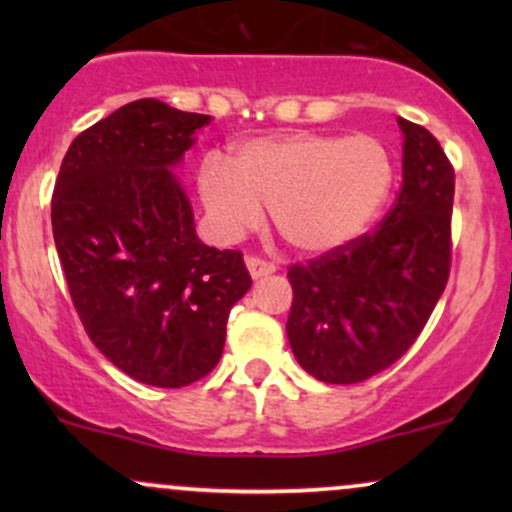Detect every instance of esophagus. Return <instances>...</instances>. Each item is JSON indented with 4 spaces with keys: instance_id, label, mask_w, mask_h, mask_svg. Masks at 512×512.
Returning a JSON list of instances; mask_svg holds the SVG:
<instances>
[{
    "instance_id": "esophagus-1",
    "label": "esophagus",
    "mask_w": 512,
    "mask_h": 512,
    "mask_svg": "<svg viewBox=\"0 0 512 512\" xmlns=\"http://www.w3.org/2000/svg\"><path fill=\"white\" fill-rule=\"evenodd\" d=\"M245 264H248V269H250L252 279H260V276L272 274L274 269H276V267H274V262L262 260V257H255V255H248V257H245Z\"/></svg>"
}]
</instances>
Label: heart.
Returning a JSON list of instances; mask_svg holds the SVG:
<instances>
[{
    "label": "heart",
    "mask_w": 512,
    "mask_h": 512,
    "mask_svg": "<svg viewBox=\"0 0 512 512\" xmlns=\"http://www.w3.org/2000/svg\"><path fill=\"white\" fill-rule=\"evenodd\" d=\"M392 185L390 149L370 134L252 139L238 144L226 163L209 156L199 168V195L216 236L240 238L269 207L281 238L313 255L366 233Z\"/></svg>",
    "instance_id": "1"
}]
</instances>
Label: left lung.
<instances>
[{"label": "left lung", "instance_id": "8db88e82", "mask_svg": "<svg viewBox=\"0 0 512 512\" xmlns=\"http://www.w3.org/2000/svg\"><path fill=\"white\" fill-rule=\"evenodd\" d=\"M402 187L370 233L289 267L286 334L303 370L354 385L399 361L443 296L452 262L455 168L426 127L399 117Z\"/></svg>", "mask_w": 512, "mask_h": 512}]
</instances>
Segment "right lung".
Wrapping results in <instances>:
<instances>
[{"instance_id":"add662e5","label":"right lung","mask_w":512,"mask_h":512,"mask_svg":"<svg viewBox=\"0 0 512 512\" xmlns=\"http://www.w3.org/2000/svg\"><path fill=\"white\" fill-rule=\"evenodd\" d=\"M209 115L142 98L74 139L52 192L69 296L98 351L129 378L185 387L216 368L233 303L252 286L240 250L195 233L168 168Z\"/></svg>"}]
</instances>
